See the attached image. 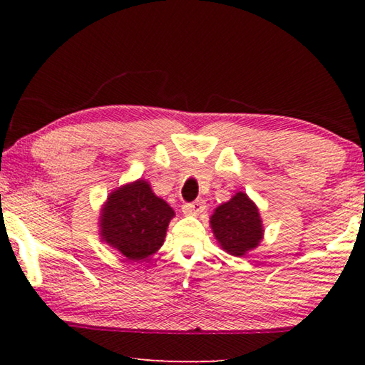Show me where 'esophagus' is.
Masks as SVG:
<instances>
[{
  "instance_id": "1",
  "label": "esophagus",
  "mask_w": 365,
  "mask_h": 365,
  "mask_svg": "<svg viewBox=\"0 0 365 365\" xmlns=\"http://www.w3.org/2000/svg\"><path fill=\"white\" fill-rule=\"evenodd\" d=\"M205 201L202 200H196L193 202H188V205H183L182 211L185 215H200L202 211H205Z\"/></svg>"
}]
</instances>
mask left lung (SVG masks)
<instances>
[{
  "mask_svg": "<svg viewBox=\"0 0 365 365\" xmlns=\"http://www.w3.org/2000/svg\"><path fill=\"white\" fill-rule=\"evenodd\" d=\"M209 225L220 248L237 257L256 250L264 238L259 207L243 191H238L227 202L215 207Z\"/></svg>",
  "mask_w": 365,
  "mask_h": 365,
  "instance_id": "left-lung-1",
  "label": "left lung"
}]
</instances>
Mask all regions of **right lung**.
Here are the masks:
<instances>
[{"instance_id": "add662e5", "label": "right lung", "mask_w": 365, "mask_h": 365, "mask_svg": "<svg viewBox=\"0 0 365 365\" xmlns=\"http://www.w3.org/2000/svg\"><path fill=\"white\" fill-rule=\"evenodd\" d=\"M174 217V209L154 195L150 183L138 178L108 195L98 222L101 242L127 261H145L163 246Z\"/></svg>"}]
</instances>
